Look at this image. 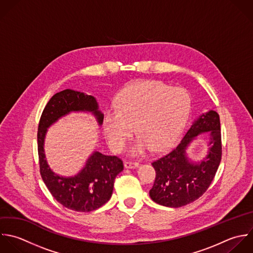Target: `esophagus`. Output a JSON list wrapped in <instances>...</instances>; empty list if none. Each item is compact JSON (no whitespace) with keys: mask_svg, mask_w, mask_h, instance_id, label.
Masks as SVG:
<instances>
[{"mask_svg":"<svg viewBox=\"0 0 253 253\" xmlns=\"http://www.w3.org/2000/svg\"><path fill=\"white\" fill-rule=\"evenodd\" d=\"M125 169H137L139 167V163L136 162H125L124 163Z\"/></svg>","mask_w":253,"mask_h":253,"instance_id":"1","label":"esophagus"}]
</instances>
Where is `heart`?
Masks as SVG:
<instances>
[{"instance_id":"heart-1","label":"heart","mask_w":253,"mask_h":253,"mask_svg":"<svg viewBox=\"0 0 253 253\" xmlns=\"http://www.w3.org/2000/svg\"><path fill=\"white\" fill-rule=\"evenodd\" d=\"M190 107V96L182 88L155 81L132 84L120 93L116 108L104 111L102 129L107 144L120 153L135 127L138 138L129 148L131 156L144 155L149 149L163 151L182 131Z\"/></svg>"}]
</instances>
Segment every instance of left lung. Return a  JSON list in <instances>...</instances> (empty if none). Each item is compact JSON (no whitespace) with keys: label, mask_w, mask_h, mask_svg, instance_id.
Returning a JSON list of instances; mask_svg holds the SVG:
<instances>
[{"label":"left lung","mask_w":253,"mask_h":253,"mask_svg":"<svg viewBox=\"0 0 253 253\" xmlns=\"http://www.w3.org/2000/svg\"><path fill=\"white\" fill-rule=\"evenodd\" d=\"M206 133L208 152L193 161L187 150L201 133ZM222 159L221 123L214 110L200 114L179 144L169 154L155 161L156 180L150 197L156 203L171 208L185 206L201 197L218 170Z\"/></svg>","instance_id":"obj_1"}]
</instances>
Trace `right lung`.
<instances>
[{"instance_id": "right-lung-1", "label": "right lung", "mask_w": 253, "mask_h": 253, "mask_svg": "<svg viewBox=\"0 0 253 253\" xmlns=\"http://www.w3.org/2000/svg\"><path fill=\"white\" fill-rule=\"evenodd\" d=\"M71 113H90L98 126L102 125L103 113L94 96L71 88L54 94L46 104L38 125L40 173L46 187L61 205L77 212H90L111 198L114 179L123 170V163L115 156L93 151L77 174L64 176L53 171L44 150L47 130Z\"/></svg>"}]
</instances>
